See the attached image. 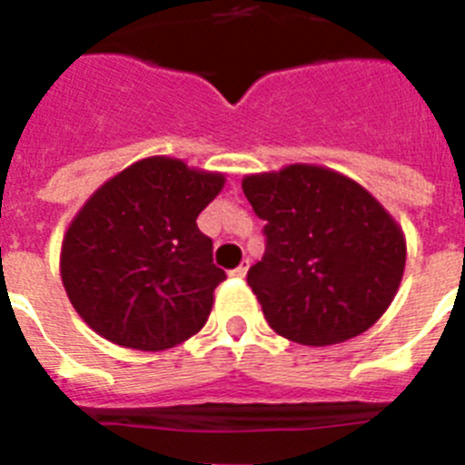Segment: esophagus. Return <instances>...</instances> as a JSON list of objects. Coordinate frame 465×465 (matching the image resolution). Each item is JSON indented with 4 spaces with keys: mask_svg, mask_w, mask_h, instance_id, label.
I'll return each mask as SVG.
<instances>
[{
    "mask_svg": "<svg viewBox=\"0 0 465 465\" xmlns=\"http://www.w3.org/2000/svg\"><path fill=\"white\" fill-rule=\"evenodd\" d=\"M246 270H249V261H242V265H240V268L230 270V277H235V279H244V277H246Z\"/></svg>",
    "mask_w": 465,
    "mask_h": 465,
    "instance_id": "esophagus-1",
    "label": "esophagus"
}]
</instances>
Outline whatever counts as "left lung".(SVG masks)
Masks as SVG:
<instances>
[{
  "label": "left lung",
  "instance_id": "8db88e82",
  "mask_svg": "<svg viewBox=\"0 0 465 465\" xmlns=\"http://www.w3.org/2000/svg\"><path fill=\"white\" fill-rule=\"evenodd\" d=\"M242 191L265 221V256L246 282L274 332L328 347L380 322L402 282L408 244L371 191L307 163L246 174Z\"/></svg>",
  "mask_w": 465,
  "mask_h": 465
}]
</instances>
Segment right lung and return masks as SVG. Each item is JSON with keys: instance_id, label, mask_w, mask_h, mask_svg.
<instances>
[{"instance_id": "add662e5", "label": "right lung", "mask_w": 465, "mask_h": 465, "mask_svg": "<svg viewBox=\"0 0 465 465\" xmlns=\"http://www.w3.org/2000/svg\"><path fill=\"white\" fill-rule=\"evenodd\" d=\"M223 172L149 155L102 183L63 237L60 277L79 316L109 342L163 351L207 323L225 279L197 228Z\"/></svg>"}]
</instances>
